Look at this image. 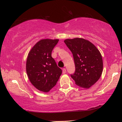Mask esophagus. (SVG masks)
<instances>
[{"mask_svg":"<svg viewBox=\"0 0 122 122\" xmlns=\"http://www.w3.org/2000/svg\"><path fill=\"white\" fill-rule=\"evenodd\" d=\"M66 73V69L64 68L62 69V73L63 74H65Z\"/></svg>","mask_w":122,"mask_h":122,"instance_id":"34e87169","label":"esophagus"}]
</instances>
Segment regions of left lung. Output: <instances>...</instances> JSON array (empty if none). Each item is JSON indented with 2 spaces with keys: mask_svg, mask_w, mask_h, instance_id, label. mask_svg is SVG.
I'll use <instances>...</instances> for the list:
<instances>
[{
  "mask_svg": "<svg viewBox=\"0 0 122 122\" xmlns=\"http://www.w3.org/2000/svg\"><path fill=\"white\" fill-rule=\"evenodd\" d=\"M64 42L73 54L75 71L71 74L76 85L88 89L100 78L103 71L102 55L96 46L82 38L66 39Z\"/></svg>",
  "mask_w": 122,
  "mask_h": 122,
  "instance_id": "left-lung-1",
  "label": "left lung"
}]
</instances>
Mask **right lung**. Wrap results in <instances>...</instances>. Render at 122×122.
<instances>
[{
	"label": "right lung",
	"instance_id": "add662e5",
	"mask_svg": "<svg viewBox=\"0 0 122 122\" xmlns=\"http://www.w3.org/2000/svg\"><path fill=\"white\" fill-rule=\"evenodd\" d=\"M59 39H42L33 47L26 61L29 80L37 89L47 92L54 86L62 70L51 57V51Z\"/></svg>",
	"mask_w": 122,
	"mask_h": 122
}]
</instances>
